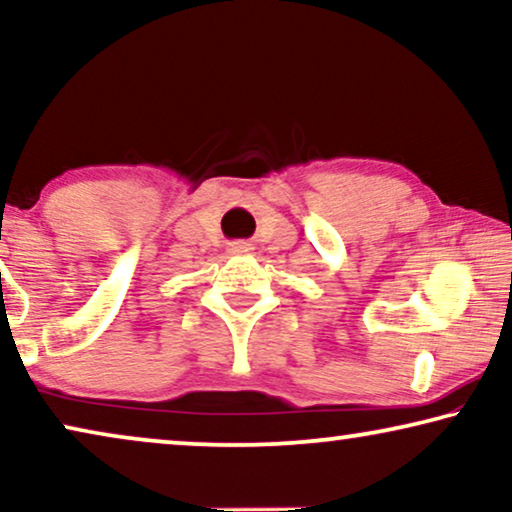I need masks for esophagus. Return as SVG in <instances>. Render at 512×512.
I'll list each match as a JSON object with an SVG mask.
<instances>
[{"instance_id": "1", "label": "esophagus", "mask_w": 512, "mask_h": 512, "mask_svg": "<svg viewBox=\"0 0 512 512\" xmlns=\"http://www.w3.org/2000/svg\"><path fill=\"white\" fill-rule=\"evenodd\" d=\"M249 244L247 242H233L230 244V254H249Z\"/></svg>"}]
</instances>
